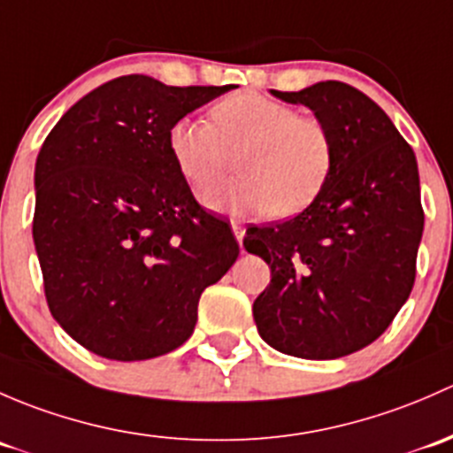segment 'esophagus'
<instances>
[{"instance_id":"34e87169","label":"esophagus","mask_w":453,"mask_h":453,"mask_svg":"<svg viewBox=\"0 0 453 453\" xmlns=\"http://www.w3.org/2000/svg\"><path fill=\"white\" fill-rule=\"evenodd\" d=\"M233 233H235V237H237V242H240L242 244V240H244V235H246V228L242 226V225H237V222H233Z\"/></svg>"}]
</instances>
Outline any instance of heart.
I'll return each mask as SVG.
<instances>
[{
  "instance_id": "heart-1",
  "label": "heart",
  "mask_w": 453,
  "mask_h": 453,
  "mask_svg": "<svg viewBox=\"0 0 453 453\" xmlns=\"http://www.w3.org/2000/svg\"><path fill=\"white\" fill-rule=\"evenodd\" d=\"M209 119L180 118L167 130L172 161L198 196L222 183L235 158L242 176L204 196L209 207L288 218L323 189L334 148L319 119L253 91L218 100Z\"/></svg>"
}]
</instances>
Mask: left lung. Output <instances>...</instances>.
Here are the masks:
<instances>
[{
	"instance_id": "left-lung-1",
	"label": "left lung",
	"mask_w": 453,
	"mask_h": 453,
	"mask_svg": "<svg viewBox=\"0 0 453 453\" xmlns=\"http://www.w3.org/2000/svg\"><path fill=\"white\" fill-rule=\"evenodd\" d=\"M273 96L314 111L334 161L310 207L246 233V250L270 265L253 316L277 351L335 360L380 338L412 292L423 235L417 157L351 85L327 81Z\"/></svg>"
}]
</instances>
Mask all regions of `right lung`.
Segmentation results:
<instances>
[{
  "label": "right lung",
  "instance_id": "obj_1",
  "mask_svg": "<svg viewBox=\"0 0 453 453\" xmlns=\"http://www.w3.org/2000/svg\"><path fill=\"white\" fill-rule=\"evenodd\" d=\"M115 78L78 100L35 167L32 235L56 323L109 360H150L192 335L198 301L240 255L196 203L167 130L231 91Z\"/></svg>",
  "mask_w": 453,
  "mask_h": 453
}]
</instances>
